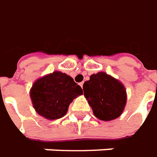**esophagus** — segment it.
Instances as JSON below:
<instances>
[{"mask_svg": "<svg viewBox=\"0 0 157 157\" xmlns=\"http://www.w3.org/2000/svg\"><path fill=\"white\" fill-rule=\"evenodd\" d=\"M80 86H81L82 89V88H83V82H81V83H80Z\"/></svg>", "mask_w": 157, "mask_h": 157, "instance_id": "34e87169", "label": "esophagus"}]
</instances>
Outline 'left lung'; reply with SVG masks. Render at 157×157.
Wrapping results in <instances>:
<instances>
[{
    "label": "left lung",
    "instance_id": "1",
    "mask_svg": "<svg viewBox=\"0 0 157 157\" xmlns=\"http://www.w3.org/2000/svg\"><path fill=\"white\" fill-rule=\"evenodd\" d=\"M84 95L98 119L111 121L122 115L127 101L124 86L104 72L90 75L83 83Z\"/></svg>",
    "mask_w": 157,
    "mask_h": 157
}]
</instances>
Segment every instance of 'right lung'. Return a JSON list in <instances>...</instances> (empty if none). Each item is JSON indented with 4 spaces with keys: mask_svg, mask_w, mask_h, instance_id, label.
Returning a JSON list of instances; mask_svg holds the SVG:
<instances>
[{
    "mask_svg": "<svg viewBox=\"0 0 157 157\" xmlns=\"http://www.w3.org/2000/svg\"><path fill=\"white\" fill-rule=\"evenodd\" d=\"M82 89L72 77L55 71L36 80L30 89V97L35 111L48 120H56L66 115L68 106Z\"/></svg>",
    "mask_w": 157,
    "mask_h": 157,
    "instance_id": "right-lung-1",
    "label": "right lung"
}]
</instances>
